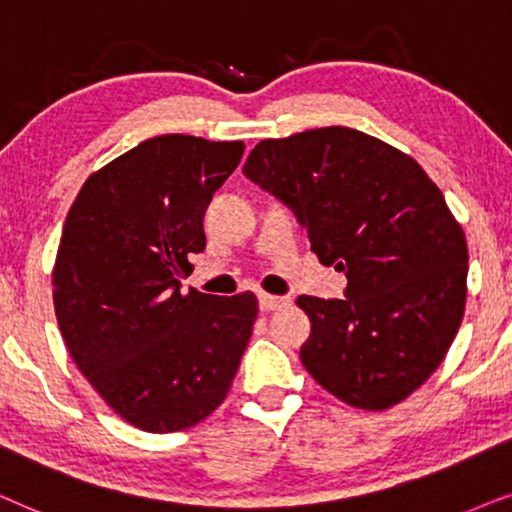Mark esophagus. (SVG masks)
<instances>
[{
  "label": "esophagus",
  "mask_w": 512,
  "mask_h": 512,
  "mask_svg": "<svg viewBox=\"0 0 512 512\" xmlns=\"http://www.w3.org/2000/svg\"><path fill=\"white\" fill-rule=\"evenodd\" d=\"M290 306V297H276V295H260V309L262 311H281Z\"/></svg>",
  "instance_id": "34e87169"
}]
</instances>
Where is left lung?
<instances>
[{"instance_id": "8db88e82", "label": "left lung", "mask_w": 512, "mask_h": 512, "mask_svg": "<svg viewBox=\"0 0 512 512\" xmlns=\"http://www.w3.org/2000/svg\"><path fill=\"white\" fill-rule=\"evenodd\" d=\"M243 173L349 278L346 299H297L311 320L306 370L346 405H398L442 363L466 309V236L438 185L412 156L346 126L262 140Z\"/></svg>"}]
</instances>
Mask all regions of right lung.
I'll return each mask as SVG.
<instances>
[{
  "label": "right lung",
  "instance_id": "1",
  "mask_svg": "<svg viewBox=\"0 0 512 512\" xmlns=\"http://www.w3.org/2000/svg\"><path fill=\"white\" fill-rule=\"evenodd\" d=\"M245 145L159 135L84 182L53 267L67 351L100 398L147 433L199 424L227 398L257 297L180 292L203 215Z\"/></svg>",
  "mask_w": 512,
  "mask_h": 512
}]
</instances>
